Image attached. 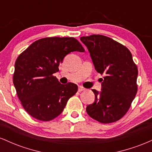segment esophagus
Returning a JSON list of instances; mask_svg holds the SVG:
<instances>
[{
    "instance_id": "obj_1",
    "label": "esophagus",
    "mask_w": 152,
    "mask_h": 152,
    "mask_svg": "<svg viewBox=\"0 0 152 152\" xmlns=\"http://www.w3.org/2000/svg\"><path fill=\"white\" fill-rule=\"evenodd\" d=\"M85 90V88H83V87H81V86H79L78 87V91L79 92H81V91H84Z\"/></svg>"
}]
</instances>
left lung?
<instances>
[{
    "label": "left lung",
    "mask_w": 152,
    "mask_h": 152,
    "mask_svg": "<svg viewBox=\"0 0 152 152\" xmlns=\"http://www.w3.org/2000/svg\"><path fill=\"white\" fill-rule=\"evenodd\" d=\"M80 40L88 48L96 71L104 74L102 91L92 89L93 104L86 112L101 123L119 120L129 109L137 92L138 69L126 46L102 35L83 36Z\"/></svg>",
    "instance_id": "1"
}]
</instances>
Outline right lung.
I'll use <instances>...</instances> for the list:
<instances>
[{
	"instance_id": "add662e5",
	"label": "right lung",
	"mask_w": 152,
	"mask_h": 152,
	"mask_svg": "<svg viewBox=\"0 0 152 152\" xmlns=\"http://www.w3.org/2000/svg\"><path fill=\"white\" fill-rule=\"evenodd\" d=\"M84 49L74 38H44L31 44L15 63L13 84L24 109L41 121H50L61 114L77 85H64L53 74L64 57Z\"/></svg>"
}]
</instances>
